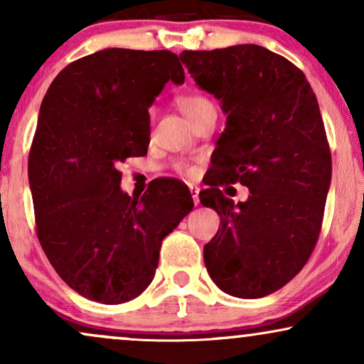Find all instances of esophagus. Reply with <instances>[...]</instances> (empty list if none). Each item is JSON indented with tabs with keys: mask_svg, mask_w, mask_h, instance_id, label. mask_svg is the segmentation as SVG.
<instances>
[{
	"mask_svg": "<svg viewBox=\"0 0 364 364\" xmlns=\"http://www.w3.org/2000/svg\"><path fill=\"white\" fill-rule=\"evenodd\" d=\"M191 194H192V200H194V204L196 205L199 204V187L191 186Z\"/></svg>",
	"mask_w": 364,
	"mask_h": 364,
	"instance_id": "esophagus-1",
	"label": "esophagus"
}]
</instances>
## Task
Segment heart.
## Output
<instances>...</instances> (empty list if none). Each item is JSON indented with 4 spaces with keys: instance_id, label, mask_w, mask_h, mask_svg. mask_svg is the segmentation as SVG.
<instances>
[{
    "instance_id": "b5f03b06",
    "label": "heart",
    "mask_w": 364,
    "mask_h": 364,
    "mask_svg": "<svg viewBox=\"0 0 364 364\" xmlns=\"http://www.w3.org/2000/svg\"><path fill=\"white\" fill-rule=\"evenodd\" d=\"M177 106L181 107L182 113L192 121L197 114H200L204 109H208V107L213 106V102H210L205 96H203V94L186 92V94H181V96L177 97ZM175 167H177L178 172H182L186 175L192 173V170L183 164H177Z\"/></svg>"
}]
</instances>
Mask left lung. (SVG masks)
Returning a JSON list of instances; mask_svg holds the SVG:
<instances>
[{
  "label": "left lung",
  "mask_w": 364,
  "mask_h": 364,
  "mask_svg": "<svg viewBox=\"0 0 364 364\" xmlns=\"http://www.w3.org/2000/svg\"><path fill=\"white\" fill-rule=\"evenodd\" d=\"M181 60L228 114L199 194L221 218L205 268L232 297H264L302 270L321 232L333 164L317 97L299 67L259 45L183 50ZM236 181L250 189L245 203L220 191Z\"/></svg>",
  "instance_id": "1"
}]
</instances>
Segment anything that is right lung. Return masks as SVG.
<instances>
[{"mask_svg":"<svg viewBox=\"0 0 364 364\" xmlns=\"http://www.w3.org/2000/svg\"><path fill=\"white\" fill-rule=\"evenodd\" d=\"M186 79L168 50L106 48L60 70L40 106L28 155L40 245L58 277L114 306L155 277L164 237L194 208L178 181L141 197L121 191L119 161L146 155L150 114L168 80Z\"/></svg>","mask_w":364,"mask_h":364,"instance_id":"right-lung-1","label":"right lung"}]
</instances>
